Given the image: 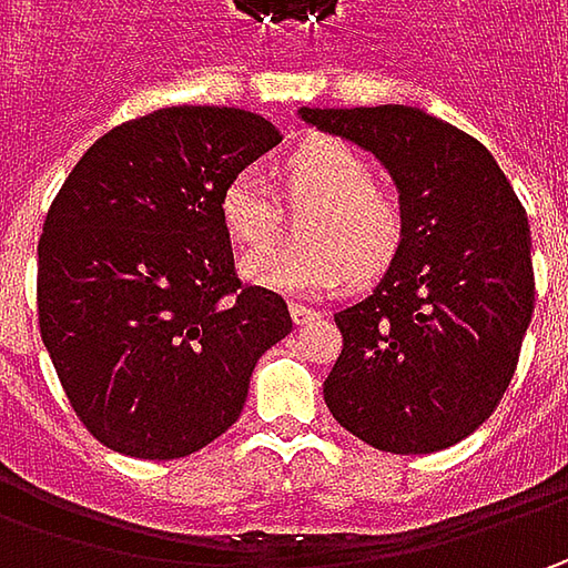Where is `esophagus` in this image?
I'll return each mask as SVG.
<instances>
[{"label":"esophagus","mask_w":568,"mask_h":568,"mask_svg":"<svg viewBox=\"0 0 568 568\" xmlns=\"http://www.w3.org/2000/svg\"><path fill=\"white\" fill-rule=\"evenodd\" d=\"M322 316L316 306H306V303H300V300H291V318H294L296 325H310V322H316Z\"/></svg>","instance_id":"1"}]
</instances>
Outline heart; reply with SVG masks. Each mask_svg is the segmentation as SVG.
<instances>
[{"instance_id":"heart-1","label":"heart","mask_w":568,"mask_h":568,"mask_svg":"<svg viewBox=\"0 0 568 568\" xmlns=\"http://www.w3.org/2000/svg\"><path fill=\"white\" fill-rule=\"evenodd\" d=\"M287 195L310 205L300 217V243H274L243 255V277L291 296H322L351 277L382 274L402 246L398 202L373 186V166L341 139H310L284 164ZM221 221L258 246L281 224V202L258 166H243L221 189Z\"/></svg>"}]
</instances>
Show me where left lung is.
Masks as SVG:
<instances>
[{
  "mask_svg": "<svg viewBox=\"0 0 568 568\" xmlns=\"http://www.w3.org/2000/svg\"><path fill=\"white\" fill-rule=\"evenodd\" d=\"M300 120L379 161L404 233L388 272L335 313L332 417L366 446L426 455L493 414L535 313L528 214L493 154L420 106L310 110Z\"/></svg>",
  "mask_w": 568,
  "mask_h": 568,
  "instance_id": "1",
  "label": "left lung"
}]
</instances>
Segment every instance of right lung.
<instances>
[{
	"label": "right lung",
	"mask_w": 568,
	"mask_h": 568,
	"mask_svg": "<svg viewBox=\"0 0 568 568\" xmlns=\"http://www.w3.org/2000/svg\"><path fill=\"white\" fill-rule=\"evenodd\" d=\"M281 142L236 106H166L84 151L37 246L40 338L78 420L132 458H183L236 424L287 303L233 272L221 189Z\"/></svg>",
	"instance_id": "obj_1"
}]
</instances>
